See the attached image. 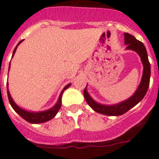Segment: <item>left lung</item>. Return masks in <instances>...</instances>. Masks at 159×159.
<instances>
[{"mask_svg": "<svg viewBox=\"0 0 159 159\" xmlns=\"http://www.w3.org/2000/svg\"><path fill=\"white\" fill-rule=\"evenodd\" d=\"M125 43L127 47L126 49L135 51L136 53L139 55L141 58L142 63L143 66V76L141 79L140 84L139 86L138 89L134 93V95L129 99L124 101V102L119 103V104L113 105V106H106L97 103L90 97L88 92L87 91V87L84 89V97L87 104L89 105L96 112H98L102 115L111 116H118L123 115L125 112L133 108L134 106H136L141 100L143 99L148 91V86H149V81H150V63L148 61V54L146 51L145 46L140 41L137 40L133 35L125 33Z\"/></svg>", "mask_w": 159, "mask_h": 159, "instance_id": "left-lung-1", "label": "left lung"}]
</instances>
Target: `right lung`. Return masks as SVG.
<instances>
[{"instance_id": "add662e5", "label": "right lung", "mask_w": 159, "mask_h": 159, "mask_svg": "<svg viewBox=\"0 0 159 159\" xmlns=\"http://www.w3.org/2000/svg\"><path fill=\"white\" fill-rule=\"evenodd\" d=\"M23 40H21L19 42V43L16 45V47L15 48L13 51V54H12V57L14 56L15 53H16V48L18 47V45L21 43ZM10 66H11V62H10ZM10 69V67H9ZM71 84H67L66 87L63 88V90L61 92L59 97H58V100H57V104L53 106V108L49 109V110H47V111H40V112H30V111H27L25 110H23V109L20 108L15 103V102L12 99L11 94H10V92L8 90V82H7V95H8V99L9 102H10V104L12 106V108L15 110L16 113L19 114L20 116L22 117L23 119H25L26 121H28L31 124H39V123H44L46 121L50 120L51 119H53L57 113L58 112V111L61 108V106H62V95L63 93L65 90L67 89L68 87H70Z\"/></svg>"}]
</instances>
